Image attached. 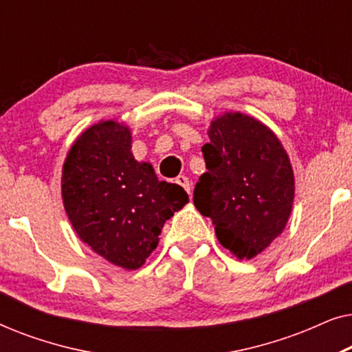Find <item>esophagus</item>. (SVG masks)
<instances>
[{
	"label": "esophagus",
	"instance_id": "esophagus-1",
	"mask_svg": "<svg viewBox=\"0 0 352 352\" xmlns=\"http://www.w3.org/2000/svg\"><path fill=\"white\" fill-rule=\"evenodd\" d=\"M176 184H179L182 189H184L187 194L190 195V182H189V177H186V176H182V175H179L176 177Z\"/></svg>",
	"mask_w": 352,
	"mask_h": 352
}]
</instances>
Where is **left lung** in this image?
Instances as JSON below:
<instances>
[{"label":"left lung","mask_w":352,"mask_h":352,"mask_svg":"<svg viewBox=\"0 0 352 352\" xmlns=\"http://www.w3.org/2000/svg\"><path fill=\"white\" fill-rule=\"evenodd\" d=\"M201 147L206 173L194 189V205L213 221L219 243L252 259L285 228L295 177L285 148L271 129L243 113L211 122Z\"/></svg>","instance_id":"obj_1"}]
</instances>
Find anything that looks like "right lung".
<instances>
[{"mask_svg": "<svg viewBox=\"0 0 352 352\" xmlns=\"http://www.w3.org/2000/svg\"><path fill=\"white\" fill-rule=\"evenodd\" d=\"M62 199L78 237L115 266L141 267L163 224L187 201L186 190L158 181L131 153V133L100 122L72 146L62 171Z\"/></svg>", "mask_w": 352, "mask_h": 352, "instance_id": "obj_1", "label": "right lung"}]
</instances>
